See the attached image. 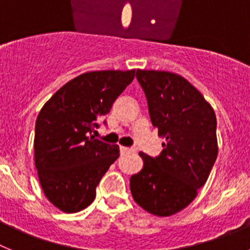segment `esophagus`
I'll return each mask as SVG.
<instances>
[{"label": "esophagus", "instance_id": "34e87169", "mask_svg": "<svg viewBox=\"0 0 250 250\" xmlns=\"http://www.w3.org/2000/svg\"><path fill=\"white\" fill-rule=\"evenodd\" d=\"M120 151H121V154H127V152H132V151H135V149H131V147H125V146H120Z\"/></svg>", "mask_w": 250, "mask_h": 250}]
</instances>
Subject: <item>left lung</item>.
<instances>
[{"mask_svg": "<svg viewBox=\"0 0 250 250\" xmlns=\"http://www.w3.org/2000/svg\"><path fill=\"white\" fill-rule=\"evenodd\" d=\"M136 79L147 99L152 125L165 139V149L158 158L139 152L144 165L130 178V190L147 213L174 215L195 199L215 163V112L180 75L138 70Z\"/></svg>", "mask_w": 250, "mask_h": 250, "instance_id": "left-lung-1", "label": "left lung"}]
</instances>
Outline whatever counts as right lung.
<instances>
[{"mask_svg":"<svg viewBox=\"0 0 250 250\" xmlns=\"http://www.w3.org/2000/svg\"><path fill=\"white\" fill-rule=\"evenodd\" d=\"M134 77L135 70L85 72L57 90L39 112L35 167L45 196L63 213L94 202L100 179L120 155L118 145L90 134Z\"/></svg>","mask_w":250,"mask_h":250,"instance_id":"obj_1","label":"right lung"}]
</instances>
